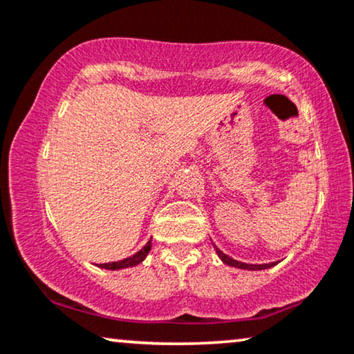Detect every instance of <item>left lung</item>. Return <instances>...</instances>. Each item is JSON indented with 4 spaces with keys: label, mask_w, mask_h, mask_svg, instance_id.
Here are the masks:
<instances>
[{
    "label": "left lung",
    "mask_w": 354,
    "mask_h": 354,
    "mask_svg": "<svg viewBox=\"0 0 354 354\" xmlns=\"http://www.w3.org/2000/svg\"><path fill=\"white\" fill-rule=\"evenodd\" d=\"M214 250H216V254L219 259H221L223 263L229 265V267H234V268H241V270H250V272H255V270H267V268H272L274 265L278 263V261H273V263H263V265H252V263H244V261H239V260H234L231 257L224 254L223 250H219L216 245L213 244Z\"/></svg>",
    "instance_id": "obj_1"
}]
</instances>
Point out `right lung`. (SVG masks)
I'll return each instance as SVG.
<instances>
[{
	"mask_svg": "<svg viewBox=\"0 0 354 354\" xmlns=\"http://www.w3.org/2000/svg\"><path fill=\"white\" fill-rule=\"evenodd\" d=\"M149 250H151V241H148V244H146L140 252H136L135 255L128 257V259H123V260H118V261H112V263H100V265H97V267L99 268H105V270H123V268L136 267V265H140L141 261H143L146 257H148Z\"/></svg>",
	"mask_w": 354,
	"mask_h": 354,
	"instance_id": "obj_1",
	"label": "right lung"
}]
</instances>
